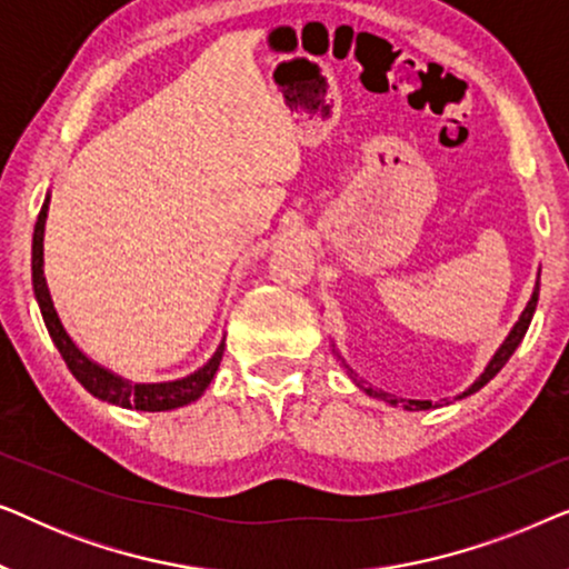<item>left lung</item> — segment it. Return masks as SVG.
Segmentation results:
<instances>
[{
    "instance_id": "1",
    "label": "left lung",
    "mask_w": 569,
    "mask_h": 569,
    "mask_svg": "<svg viewBox=\"0 0 569 569\" xmlns=\"http://www.w3.org/2000/svg\"><path fill=\"white\" fill-rule=\"evenodd\" d=\"M539 279H541V271H539ZM539 279H536V287H533V295H531V300H528V306L523 308V313H520V318L516 321V326H512L510 329V333H508V339L502 341L500 345V349H497L495 352V357L492 360H489V365L485 368V372H481V376L473 380V383L466 388V391L461 393V396H456V399H463V396H471V393H477L479 388H485L489 380H492L497 372H500L502 368H505V362L510 360L512 357V352H516L518 349V345L520 341H523V337H526V331H528V326H531V318H533V313H536V302H539ZM345 362V360H341ZM347 368V365H345ZM347 372H349V378L355 380L357 386L362 388L365 393L368 396H372V399H383L386 403H391V407H396V403H403V409H430L432 407V401H417V399H396V396H388V393H383V391H376V388H370V386H362V380H357L355 378V372L347 368Z\"/></svg>"
}]
</instances>
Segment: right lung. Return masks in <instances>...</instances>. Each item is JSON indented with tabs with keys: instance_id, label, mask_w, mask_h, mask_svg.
Listing matches in <instances>:
<instances>
[{
	"instance_id": "add662e5",
	"label": "right lung",
	"mask_w": 569,
	"mask_h": 569,
	"mask_svg": "<svg viewBox=\"0 0 569 569\" xmlns=\"http://www.w3.org/2000/svg\"><path fill=\"white\" fill-rule=\"evenodd\" d=\"M49 201H51V193H46V201L41 212H38L36 230H33V261H30V269H33V292H36L38 308H41L43 323L46 329H49V337L53 345H57L59 355L64 357L69 372L80 380L84 391H90L96 399L108 401L121 409L168 411V409H178V407H186V403L197 401L199 396L207 391V386L212 383L217 368H220L224 341H220V347H217V352L212 357H209L207 365H201V368L193 370L191 376L168 380V383H131V380L106 370L103 365L92 362L90 357L74 345L72 337H69L64 329V323H61L57 308H53L49 284H46V277H43V230H46V217H49Z\"/></svg>"
}]
</instances>
